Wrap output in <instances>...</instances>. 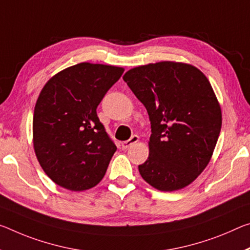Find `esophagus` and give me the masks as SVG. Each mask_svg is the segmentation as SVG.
<instances>
[{
  "label": "esophagus",
  "instance_id": "34e87169",
  "mask_svg": "<svg viewBox=\"0 0 250 250\" xmlns=\"http://www.w3.org/2000/svg\"><path fill=\"white\" fill-rule=\"evenodd\" d=\"M138 141H139V137L134 134V136H132L131 138H130L129 140L122 142V144H121V148L124 149V150H125V149H128L130 146H132L133 144H137Z\"/></svg>",
  "mask_w": 250,
  "mask_h": 250
}]
</instances>
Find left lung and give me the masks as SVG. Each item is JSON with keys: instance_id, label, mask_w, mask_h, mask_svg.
Listing matches in <instances>:
<instances>
[{"instance_id": "1", "label": "left lung", "mask_w": 250, "mask_h": 250, "mask_svg": "<svg viewBox=\"0 0 250 250\" xmlns=\"http://www.w3.org/2000/svg\"><path fill=\"white\" fill-rule=\"evenodd\" d=\"M124 80L151 124L141 177L160 191L187 187L208 166L220 133L221 108L210 82L196 66L173 61L136 66Z\"/></svg>"}]
</instances>
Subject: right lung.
<instances>
[{
    "mask_svg": "<svg viewBox=\"0 0 250 250\" xmlns=\"http://www.w3.org/2000/svg\"><path fill=\"white\" fill-rule=\"evenodd\" d=\"M125 69L82 62L54 74L40 92L33 148L43 171L71 191L97 186L117 146L97 116L104 94Z\"/></svg>",
    "mask_w": 250,
    "mask_h": 250,
    "instance_id": "right-lung-1",
    "label": "right lung"
}]
</instances>
